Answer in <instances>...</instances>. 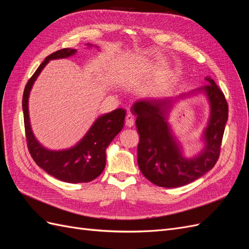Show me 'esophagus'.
Listing matches in <instances>:
<instances>
[{"mask_svg":"<svg viewBox=\"0 0 249 249\" xmlns=\"http://www.w3.org/2000/svg\"><path fill=\"white\" fill-rule=\"evenodd\" d=\"M134 124H135V118L132 114H130L129 113V114L125 116V125L127 127H132L134 125Z\"/></svg>","mask_w":249,"mask_h":249,"instance_id":"1","label":"esophagus"}]
</instances>
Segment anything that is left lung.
I'll return each mask as SVG.
<instances>
[{"instance_id": "1", "label": "left lung", "mask_w": 249, "mask_h": 249, "mask_svg": "<svg viewBox=\"0 0 249 249\" xmlns=\"http://www.w3.org/2000/svg\"><path fill=\"white\" fill-rule=\"evenodd\" d=\"M210 85L189 93L168 99H141L134 103L131 112L136 116L140 135L137 149L138 166L149 182L177 188L194 182L212 169L220 154L229 107L224 94L213 79L207 77ZM205 94L210 104V117L202 135L204 148L192 158L182 154V148L167 122L173 103L185 97Z\"/></svg>"}]
</instances>
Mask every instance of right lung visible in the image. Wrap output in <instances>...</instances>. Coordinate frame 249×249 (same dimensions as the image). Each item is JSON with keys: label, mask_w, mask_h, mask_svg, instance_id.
I'll list each match as a JSON object with an SVG mask.
<instances>
[{"label": "right lung", "mask_w": 249, "mask_h": 249, "mask_svg": "<svg viewBox=\"0 0 249 249\" xmlns=\"http://www.w3.org/2000/svg\"><path fill=\"white\" fill-rule=\"evenodd\" d=\"M88 47L92 44L87 43ZM74 49H62L48 56L27 83L22 95V111L29 152L40 168L62 182L88 183L99 177L106 166V149L116 135L123 130L125 117L124 109H116L101 115L76 145L61 150H51L37 141L30 124L29 95L34 82L51 60L71 57Z\"/></svg>", "instance_id": "obj_1"}]
</instances>
